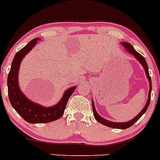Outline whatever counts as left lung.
Returning a JSON list of instances; mask_svg holds the SVG:
<instances>
[{"instance_id":"obj_1","label":"left lung","mask_w":160,"mask_h":160,"mask_svg":"<svg viewBox=\"0 0 160 160\" xmlns=\"http://www.w3.org/2000/svg\"><path fill=\"white\" fill-rule=\"evenodd\" d=\"M121 45H122V46H123L124 48H125V49H126L127 51H128V52L130 53V54H132V56H135V59H136L137 60H138V62H139L140 63L142 64V66L143 68H144L145 72H146V77H147L148 80H149V95H148V99H147V101H146V105H145V107L143 108L142 110L140 111V113L138 114V115L135 116V117L134 118H132V120L128 121V122H111V121L107 120V119L104 118L103 117L100 116L99 114H98V113L97 112L96 109H95L94 103H93V101H92V108H93V116H94L95 119H96V120L98 121V122H100L101 124L105 125V126L110 127V128H113L126 129V128H129V127L132 126V125H133L134 123H135V122H136L137 121H138V119H139L142 116V114H145V112H146V110L148 109V107H149V103H150V99H151L152 82H151V78H150V76H149V67H148L147 62H146L145 58L143 57L142 55H140L139 53L138 52L135 51V49H134L133 46H132V45L130 44V43L126 42H121Z\"/></svg>"}]
</instances>
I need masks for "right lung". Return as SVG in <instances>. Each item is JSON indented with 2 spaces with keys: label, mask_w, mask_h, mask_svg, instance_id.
Returning a JSON list of instances; mask_svg holds the SVG:
<instances>
[{
  "label": "right lung",
  "mask_w": 160,
  "mask_h": 160,
  "mask_svg": "<svg viewBox=\"0 0 160 160\" xmlns=\"http://www.w3.org/2000/svg\"><path fill=\"white\" fill-rule=\"evenodd\" d=\"M38 40L40 38H34L16 53L8 77V98L11 105L22 118L31 124L48 123L60 118L63 115L69 98L77 88L73 86L67 89L60 101L52 107H44L33 102L22 93L18 83V71L21 62L26 54L35 47Z\"/></svg>",
  "instance_id": "obj_1"
}]
</instances>
